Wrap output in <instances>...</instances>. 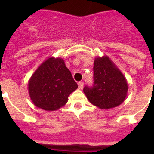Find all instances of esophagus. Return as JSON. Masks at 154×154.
<instances>
[{
	"label": "esophagus",
	"instance_id": "1",
	"mask_svg": "<svg viewBox=\"0 0 154 154\" xmlns=\"http://www.w3.org/2000/svg\"><path fill=\"white\" fill-rule=\"evenodd\" d=\"M83 87V82H79L78 83V88L80 89H82Z\"/></svg>",
	"mask_w": 154,
	"mask_h": 154
}]
</instances>
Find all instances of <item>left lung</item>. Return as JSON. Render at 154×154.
<instances>
[{
	"label": "left lung",
	"mask_w": 154,
	"mask_h": 154,
	"mask_svg": "<svg viewBox=\"0 0 154 154\" xmlns=\"http://www.w3.org/2000/svg\"><path fill=\"white\" fill-rule=\"evenodd\" d=\"M93 70V86L83 88L90 103L101 109L122 104L128 91L127 81L122 71L106 55L94 59Z\"/></svg>",
	"instance_id": "left-lung-1"
}]
</instances>
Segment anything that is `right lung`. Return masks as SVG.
<instances>
[{
    "label": "right lung",
    "instance_id": "right-lung-1",
    "mask_svg": "<svg viewBox=\"0 0 154 154\" xmlns=\"http://www.w3.org/2000/svg\"><path fill=\"white\" fill-rule=\"evenodd\" d=\"M78 88L63 59L49 57L35 71L28 81V91L35 106L55 111L64 106L68 96Z\"/></svg>",
    "mask_w": 154,
    "mask_h": 154
}]
</instances>
